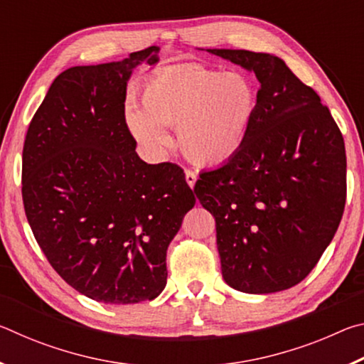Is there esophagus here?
I'll return each mask as SVG.
<instances>
[{"mask_svg":"<svg viewBox=\"0 0 364 364\" xmlns=\"http://www.w3.org/2000/svg\"><path fill=\"white\" fill-rule=\"evenodd\" d=\"M196 181H197V175L194 173V171H191V170H186V183L189 184V188L193 189L194 188V184H196Z\"/></svg>","mask_w":364,"mask_h":364,"instance_id":"esophagus-1","label":"esophagus"}]
</instances>
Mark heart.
Listing matches in <instances>:
<instances>
[{
    "label": "heart",
    "instance_id": "heart-1",
    "mask_svg": "<svg viewBox=\"0 0 364 364\" xmlns=\"http://www.w3.org/2000/svg\"><path fill=\"white\" fill-rule=\"evenodd\" d=\"M258 107L257 88L239 72L183 64L151 77L141 110H127V125L154 157L170 146L164 128L176 127L178 147L197 165H221L242 151Z\"/></svg>",
    "mask_w": 364,
    "mask_h": 364
}]
</instances>
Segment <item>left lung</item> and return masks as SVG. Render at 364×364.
Segmentation results:
<instances>
[{"label":"left lung","instance_id":"obj_1","mask_svg":"<svg viewBox=\"0 0 364 364\" xmlns=\"http://www.w3.org/2000/svg\"><path fill=\"white\" fill-rule=\"evenodd\" d=\"M255 73L258 107L247 143L194 186L217 223L226 284L271 294L299 284L334 237L347 197L342 133L316 91L284 60L207 49Z\"/></svg>","mask_w":364,"mask_h":364}]
</instances>
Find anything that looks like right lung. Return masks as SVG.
I'll use <instances>...</instances> for the list:
<instances>
[{"mask_svg":"<svg viewBox=\"0 0 364 364\" xmlns=\"http://www.w3.org/2000/svg\"><path fill=\"white\" fill-rule=\"evenodd\" d=\"M156 46L59 73L23 143L22 199L36 242L75 291L104 304L152 300L167 249L196 204L176 164H146L125 120L127 82Z\"/></svg>","mask_w":364,"mask_h":364,"instance_id":"1","label":"right lung"}]
</instances>
